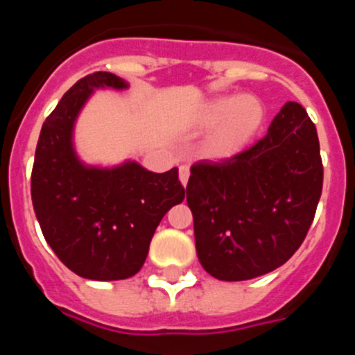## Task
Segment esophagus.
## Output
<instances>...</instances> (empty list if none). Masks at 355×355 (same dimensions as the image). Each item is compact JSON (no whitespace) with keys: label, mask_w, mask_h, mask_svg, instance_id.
<instances>
[{"label":"esophagus","mask_w":355,"mask_h":355,"mask_svg":"<svg viewBox=\"0 0 355 355\" xmlns=\"http://www.w3.org/2000/svg\"><path fill=\"white\" fill-rule=\"evenodd\" d=\"M188 178H190V168H188L187 165H181V167H180V181H181V184H183V187H187Z\"/></svg>","instance_id":"34e87169"}]
</instances>
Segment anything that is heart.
Masks as SVG:
<instances>
[{"label": "heart", "mask_w": 355, "mask_h": 355, "mask_svg": "<svg viewBox=\"0 0 355 355\" xmlns=\"http://www.w3.org/2000/svg\"><path fill=\"white\" fill-rule=\"evenodd\" d=\"M265 121V106L250 96H218L206 103L199 115L200 126L216 128L206 140L211 158H231L249 146Z\"/></svg>", "instance_id": "1"}]
</instances>
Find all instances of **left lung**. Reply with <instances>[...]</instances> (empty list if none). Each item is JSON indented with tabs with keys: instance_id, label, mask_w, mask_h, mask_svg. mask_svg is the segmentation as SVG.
Segmentation results:
<instances>
[{
	"instance_id": "8db88e82",
	"label": "left lung",
	"mask_w": 355,
	"mask_h": 355,
	"mask_svg": "<svg viewBox=\"0 0 355 355\" xmlns=\"http://www.w3.org/2000/svg\"><path fill=\"white\" fill-rule=\"evenodd\" d=\"M190 172L197 258L220 281L284 265L306 238L324 183L316 128L293 101L250 149L220 163L199 162Z\"/></svg>"
}]
</instances>
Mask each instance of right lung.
I'll return each mask as SVG.
<instances>
[{"label": "right lung", "instance_id": "obj_1", "mask_svg": "<svg viewBox=\"0 0 355 355\" xmlns=\"http://www.w3.org/2000/svg\"><path fill=\"white\" fill-rule=\"evenodd\" d=\"M126 90L112 72L81 78L46 119L31 171V200L42 234L69 270L119 281L142 268L156 227L184 199L178 168L156 174L135 159L89 165L74 147V126L96 90Z\"/></svg>", "mask_w": 355, "mask_h": 355}]
</instances>
